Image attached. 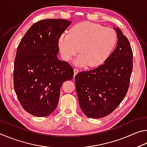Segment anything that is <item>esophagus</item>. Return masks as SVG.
I'll list each match as a JSON object with an SVG mask.
<instances>
[{"label":"esophagus","instance_id":"34e87169","mask_svg":"<svg viewBox=\"0 0 147 147\" xmlns=\"http://www.w3.org/2000/svg\"><path fill=\"white\" fill-rule=\"evenodd\" d=\"M79 72V71H78V69H74V76H76V74L78 73Z\"/></svg>","mask_w":147,"mask_h":147}]
</instances>
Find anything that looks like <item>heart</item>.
I'll return each mask as SVG.
<instances>
[{"instance_id":"heart-1","label":"heart","mask_w":147,"mask_h":147,"mask_svg":"<svg viewBox=\"0 0 147 147\" xmlns=\"http://www.w3.org/2000/svg\"><path fill=\"white\" fill-rule=\"evenodd\" d=\"M116 41L117 34L113 29L84 22L74 25L70 33L62 34L58 46L62 58L65 61L70 60L78 51L80 54L74 60V63L80 66L87 64L94 67L106 60Z\"/></svg>"}]
</instances>
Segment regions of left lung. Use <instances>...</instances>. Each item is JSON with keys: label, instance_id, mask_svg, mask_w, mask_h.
Returning <instances> with one entry per match:
<instances>
[{"label": "left lung", "instance_id": "8db88e82", "mask_svg": "<svg viewBox=\"0 0 147 147\" xmlns=\"http://www.w3.org/2000/svg\"><path fill=\"white\" fill-rule=\"evenodd\" d=\"M117 45L104 64L75 76L80 107L89 118H102L115 110L127 93L133 68L128 39L114 27Z\"/></svg>", "mask_w": 147, "mask_h": 147}]
</instances>
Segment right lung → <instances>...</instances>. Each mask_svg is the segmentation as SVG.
<instances>
[{
    "label": "right lung",
    "mask_w": 147,
    "mask_h": 147,
    "mask_svg": "<svg viewBox=\"0 0 147 147\" xmlns=\"http://www.w3.org/2000/svg\"><path fill=\"white\" fill-rule=\"evenodd\" d=\"M72 22L49 19L34 24L17 49L13 85L25 111L39 117L53 112L58 106L62 84L72 80L73 69L59 60L58 40Z\"/></svg>",
    "instance_id": "1"
}]
</instances>
